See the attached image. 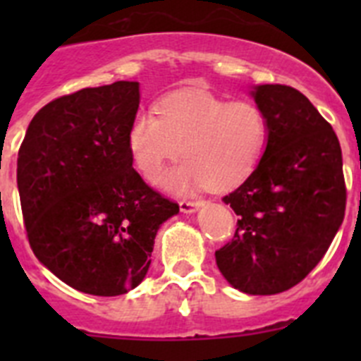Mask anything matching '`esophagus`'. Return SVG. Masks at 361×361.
I'll use <instances>...</instances> for the list:
<instances>
[{
    "label": "esophagus",
    "instance_id": "1",
    "mask_svg": "<svg viewBox=\"0 0 361 361\" xmlns=\"http://www.w3.org/2000/svg\"><path fill=\"white\" fill-rule=\"evenodd\" d=\"M178 206H180V212L183 213H195L202 206V202L200 200H183Z\"/></svg>",
    "mask_w": 361,
    "mask_h": 361
}]
</instances>
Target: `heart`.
Returning a JSON list of instances; mask_svg holds the SVG:
<instances>
[{
	"label": "heart",
	"instance_id": "obj_1",
	"mask_svg": "<svg viewBox=\"0 0 361 361\" xmlns=\"http://www.w3.org/2000/svg\"><path fill=\"white\" fill-rule=\"evenodd\" d=\"M157 115L137 114L126 142L137 170L152 183L183 152L186 161L162 180L173 193L238 186L262 161L269 139V121L257 103L212 92L168 94L157 103Z\"/></svg>",
	"mask_w": 361,
	"mask_h": 361
}]
</instances>
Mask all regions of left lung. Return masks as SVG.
Instances as JSON below:
<instances>
[{
	"label": "left lung",
	"mask_w": 361,
	"mask_h": 361,
	"mask_svg": "<svg viewBox=\"0 0 361 361\" xmlns=\"http://www.w3.org/2000/svg\"><path fill=\"white\" fill-rule=\"evenodd\" d=\"M251 97L266 111L269 139L253 173L222 199L238 222L215 258L238 291L276 295L314 269L342 226V148L333 126L291 86L257 85Z\"/></svg>",
	"instance_id": "1"
}]
</instances>
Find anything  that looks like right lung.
<instances>
[{"label":"right lung","instance_id":"right-lung-1","mask_svg":"<svg viewBox=\"0 0 361 361\" xmlns=\"http://www.w3.org/2000/svg\"><path fill=\"white\" fill-rule=\"evenodd\" d=\"M139 82L117 81L54 99L28 124L18 190L28 242L41 264L86 295L137 288L155 235L178 206L133 170L128 128Z\"/></svg>","mask_w":361,"mask_h":361}]
</instances>
